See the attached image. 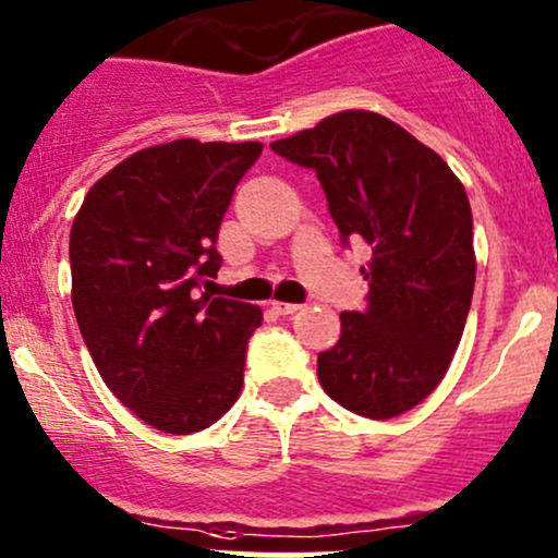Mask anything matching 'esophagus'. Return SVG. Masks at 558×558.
Returning a JSON list of instances; mask_svg holds the SVG:
<instances>
[{
	"label": "esophagus",
	"mask_w": 558,
	"mask_h": 558,
	"mask_svg": "<svg viewBox=\"0 0 558 558\" xmlns=\"http://www.w3.org/2000/svg\"><path fill=\"white\" fill-rule=\"evenodd\" d=\"M272 310L278 312V315H293V312L299 310V304H291V302H272Z\"/></svg>",
	"instance_id": "obj_1"
}]
</instances>
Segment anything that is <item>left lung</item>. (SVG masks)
<instances>
[{
	"label": "left lung",
	"instance_id": "8db88e82",
	"mask_svg": "<svg viewBox=\"0 0 558 558\" xmlns=\"http://www.w3.org/2000/svg\"><path fill=\"white\" fill-rule=\"evenodd\" d=\"M269 148L315 171L341 246H371L365 310L341 312L317 378L341 408L395 418L437 389L461 344L476 278L466 190L437 153L368 110L328 116Z\"/></svg>",
	"mask_w": 558,
	"mask_h": 558
}]
</instances>
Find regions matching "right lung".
I'll list each match as a JSON object with an SVG mask.
<instances>
[{
  "label": "right lung",
  "mask_w": 558,
  "mask_h": 558,
  "mask_svg": "<svg viewBox=\"0 0 558 558\" xmlns=\"http://www.w3.org/2000/svg\"><path fill=\"white\" fill-rule=\"evenodd\" d=\"M259 143H174L110 169L71 228L73 312L108 389L167 434L211 426L241 395L262 310L201 293L219 225ZM209 283V280H206Z\"/></svg>",
  "instance_id": "1"
}]
</instances>
